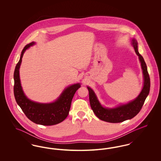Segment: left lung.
Masks as SVG:
<instances>
[{"label":"left lung","mask_w":161,"mask_h":161,"mask_svg":"<svg viewBox=\"0 0 161 161\" xmlns=\"http://www.w3.org/2000/svg\"><path fill=\"white\" fill-rule=\"evenodd\" d=\"M131 44L139 57L143 74V87L138 97L128 103L119 105L114 108L103 107L100 103L95 93L87 86L89 94L90 104L95 115L102 121L111 123H121L135 117L140 112L146 98L148 95L150 87V80L144 58L138 52V42L135 38H131Z\"/></svg>","instance_id":"left-lung-1"}]
</instances>
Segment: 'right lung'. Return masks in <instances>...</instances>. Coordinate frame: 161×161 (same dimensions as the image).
I'll list each match as a JSON object with an SVG mask.
<instances>
[{
  "instance_id": "obj_1",
  "label": "right lung",
  "mask_w": 161,
  "mask_h": 161,
  "mask_svg": "<svg viewBox=\"0 0 161 161\" xmlns=\"http://www.w3.org/2000/svg\"><path fill=\"white\" fill-rule=\"evenodd\" d=\"M36 44L32 42L25 46L20 60L16 64L14 72V94L17 104L22 108L27 118L37 124L53 125L64 121L69 114L72 100L80 83L72 84L66 87L58 98L49 103H41L33 101L27 98L21 86L19 69L25 51Z\"/></svg>"
}]
</instances>
